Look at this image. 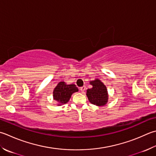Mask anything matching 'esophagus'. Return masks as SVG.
<instances>
[{"label":"esophagus","mask_w":156,"mask_h":156,"mask_svg":"<svg viewBox=\"0 0 156 156\" xmlns=\"http://www.w3.org/2000/svg\"><path fill=\"white\" fill-rule=\"evenodd\" d=\"M85 89H86V87H85V86H83V87H82L80 88V90L82 93H84Z\"/></svg>","instance_id":"esophagus-1"}]
</instances>
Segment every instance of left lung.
<instances>
[{
	"label": "left lung",
	"mask_w": 156,
	"mask_h": 156,
	"mask_svg": "<svg viewBox=\"0 0 156 156\" xmlns=\"http://www.w3.org/2000/svg\"><path fill=\"white\" fill-rule=\"evenodd\" d=\"M90 84L93 87L87 90V96L90 103L98 107L105 105L108 101V92L105 85L99 78L90 80Z\"/></svg>",
	"instance_id": "8db88e82"
}]
</instances>
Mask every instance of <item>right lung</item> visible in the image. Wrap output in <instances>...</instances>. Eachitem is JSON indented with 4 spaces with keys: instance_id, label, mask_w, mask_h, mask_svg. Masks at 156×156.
<instances>
[{
    "instance_id": "add662e5",
    "label": "right lung",
    "mask_w": 156,
    "mask_h": 156,
    "mask_svg": "<svg viewBox=\"0 0 156 156\" xmlns=\"http://www.w3.org/2000/svg\"><path fill=\"white\" fill-rule=\"evenodd\" d=\"M78 91V88L74 84H66L65 82H59L53 92V99L58 106H61L68 103L73 93Z\"/></svg>"
}]
</instances>
